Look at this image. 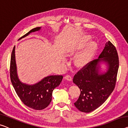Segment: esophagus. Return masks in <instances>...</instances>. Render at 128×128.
I'll list each match as a JSON object with an SVG mask.
<instances>
[{
    "mask_svg": "<svg viewBox=\"0 0 128 128\" xmlns=\"http://www.w3.org/2000/svg\"><path fill=\"white\" fill-rule=\"evenodd\" d=\"M65 78L67 80H69V81H71L72 80V77L69 74H68V75H66V76H65Z\"/></svg>",
    "mask_w": 128,
    "mask_h": 128,
    "instance_id": "esophagus-1",
    "label": "esophagus"
}]
</instances>
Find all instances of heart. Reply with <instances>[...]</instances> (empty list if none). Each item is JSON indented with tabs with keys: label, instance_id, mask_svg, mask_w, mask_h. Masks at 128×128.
Wrapping results in <instances>:
<instances>
[{
	"label": "heart",
	"instance_id": "b5f03b06",
	"mask_svg": "<svg viewBox=\"0 0 128 128\" xmlns=\"http://www.w3.org/2000/svg\"><path fill=\"white\" fill-rule=\"evenodd\" d=\"M89 36H86V39L88 40ZM96 49V45L94 42H91L86 45L84 49L79 53L75 58V64L78 66H82L88 63L94 56Z\"/></svg>",
	"mask_w": 128,
	"mask_h": 128
}]
</instances>
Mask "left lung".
Masks as SVG:
<instances>
[{
	"mask_svg": "<svg viewBox=\"0 0 128 128\" xmlns=\"http://www.w3.org/2000/svg\"><path fill=\"white\" fill-rule=\"evenodd\" d=\"M106 66L105 72L101 64ZM119 60L116 48L108 41L98 59L91 62L74 76L73 82L80 90L74 104L80 112L90 113L105 102L115 87Z\"/></svg>",
	"mask_w": 128,
	"mask_h": 128,
	"instance_id": "obj_1",
	"label": "left lung"
}]
</instances>
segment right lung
Returning <instances> with one entry per match:
<instances>
[{"instance_id":"add662e5","label":"right lung","mask_w":128,"mask_h":128,"mask_svg":"<svg viewBox=\"0 0 128 128\" xmlns=\"http://www.w3.org/2000/svg\"><path fill=\"white\" fill-rule=\"evenodd\" d=\"M41 27L32 29L19 40L27 37L30 33L40 31ZM14 46L12 51L10 62V78L15 91L22 102L28 108L35 110H42L50 104L52 101V92L62 82V75H50L43 78L41 80L34 84L22 82L17 74L15 61Z\"/></svg>"}]
</instances>
